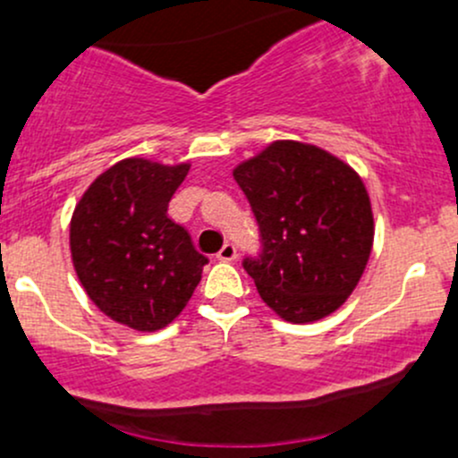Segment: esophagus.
I'll use <instances>...</instances> for the list:
<instances>
[{
    "instance_id": "34e87169",
    "label": "esophagus",
    "mask_w": 458,
    "mask_h": 458,
    "mask_svg": "<svg viewBox=\"0 0 458 458\" xmlns=\"http://www.w3.org/2000/svg\"><path fill=\"white\" fill-rule=\"evenodd\" d=\"M216 259H219V261H234V259H237V248H234V243H224V248L216 252Z\"/></svg>"
}]
</instances>
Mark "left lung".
Masks as SVG:
<instances>
[{
    "label": "left lung",
    "mask_w": 458,
    "mask_h": 458,
    "mask_svg": "<svg viewBox=\"0 0 458 458\" xmlns=\"http://www.w3.org/2000/svg\"><path fill=\"white\" fill-rule=\"evenodd\" d=\"M234 182L259 225L261 248L243 270L263 301L290 323L335 312L372 250V208L359 174L310 143L275 141L237 165Z\"/></svg>",
    "instance_id": "obj_1"
}]
</instances>
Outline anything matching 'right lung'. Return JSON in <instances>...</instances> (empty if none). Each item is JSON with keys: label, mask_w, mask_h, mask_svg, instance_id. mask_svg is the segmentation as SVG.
<instances>
[{"label": "right lung", "mask_w": 458, "mask_h": 458, "mask_svg": "<svg viewBox=\"0 0 458 458\" xmlns=\"http://www.w3.org/2000/svg\"><path fill=\"white\" fill-rule=\"evenodd\" d=\"M188 170L123 159L90 183L72 212L71 252L81 285L104 315L135 330L168 326L208 263L168 216Z\"/></svg>", "instance_id": "right-lung-1"}]
</instances>
